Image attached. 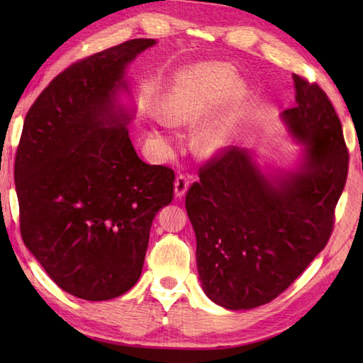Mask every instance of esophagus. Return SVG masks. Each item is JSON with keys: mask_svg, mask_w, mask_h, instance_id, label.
Returning a JSON list of instances; mask_svg holds the SVG:
<instances>
[{"mask_svg": "<svg viewBox=\"0 0 363 363\" xmlns=\"http://www.w3.org/2000/svg\"><path fill=\"white\" fill-rule=\"evenodd\" d=\"M189 186H190L189 176L179 174V176L176 177V181H174V195H176L177 198H182L184 195H186V191H187Z\"/></svg>", "mask_w": 363, "mask_h": 363, "instance_id": "1", "label": "esophagus"}]
</instances>
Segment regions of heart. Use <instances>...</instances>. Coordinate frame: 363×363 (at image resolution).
Segmentation results:
<instances>
[{"label":"heart","mask_w":363,"mask_h":363,"mask_svg":"<svg viewBox=\"0 0 363 363\" xmlns=\"http://www.w3.org/2000/svg\"><path fill=\"white\" fill-rule=\"evenodd\" d=\"M234 78V72L226 65L212 64L195 68L173 89L164 109L165 120L169 125H189L204 117L228 95ZM230 98L237 101L240 90L234 89ZM233 118L234 107L199 128L195 135L196 148L203 154L218 151L228 140Z\"/></svg>","instance_id":"obj_1"}]
</instances>
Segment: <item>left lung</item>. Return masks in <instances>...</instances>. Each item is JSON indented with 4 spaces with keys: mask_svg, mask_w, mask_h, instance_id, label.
I'll list each match as a JSON object with an SVG mask.
<instances>
[{
    "mask_svg": "<svg viewBox=\"0 0 363 363\" xmlns=\"http://www.w3.org/2000/svg\"><path fill=\"white\" fill-rule=\"evenodd\" d=\"M293 81L296 106L282 118L306 145L298 172L268 179L248 151L228 146L199 168L186 196L203 290L230 311L287 290L334 229L350 162L342 123L317 82Z\"/></svg>",
    "mask_w": 363,
    "mask_h": 363,
    "instance_id": "1",
    "label": "left lung"
}]
</instances>
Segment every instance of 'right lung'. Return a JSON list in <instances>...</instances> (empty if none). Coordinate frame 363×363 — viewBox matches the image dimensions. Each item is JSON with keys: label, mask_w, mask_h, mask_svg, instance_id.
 Returning <instances> with one entry per match:
<instances>
[{"label": "right lung", "mask_w": 363, "mask_h": 363, "mask_svg": "<svg viewBox=\"0 0 363 363\" xmlns=\"http://www.w3.org/2000/svg\"><path fill=\"white\" fill-rule=\"evenodd\" d=\"M154 43L134 38L74 62L23 125L13 167L21 238L51 279L81 299L134 287L152 220L173 199L174 172L137 156L117 106L126 65Z\"/></svg>", "instance_id": "right-lung-1"}]
</instances>
